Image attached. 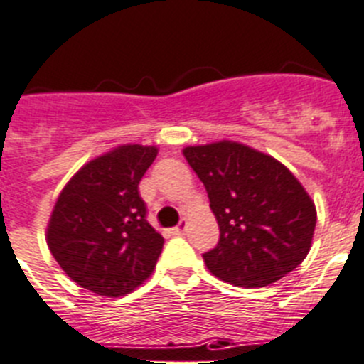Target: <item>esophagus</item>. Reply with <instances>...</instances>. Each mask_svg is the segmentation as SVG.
Segmentation results:
<instances>
[{"label": "esophagus", "instance_id": "obj_1", "mask_svg": "<svg viewBox=\"0 0 364 364\" xmlns=\"http://www.w3.org/2000/svg\"><path fill=\"white\" fill-rule=\"evenodd\" d=\"M186 231H188V220H182L176 228H173V235H184Z\"/></svg>", "mask_w": 364, "mask_h": 364}]
</instances>
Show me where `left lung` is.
<instances>
[{"label": "left lung", "mask_w": 364, "mask_h": 364, "mask_svg": "<svg viewBox=\"0 0 364 364\" xmlns=\"http://www.w3.org/2000/svg\"><path fill=\"white\" fill-rule=\"evenodd\" d=\"M184 156L205 186L218 222V245L204 255L216 278L265 287L306 258L316 205L282 162L231 141L189 146Z\"/></svg>", "instance_id": "left-lung-1"}]
</instances>
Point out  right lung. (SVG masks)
<instances>
[{
    "mask_svg": "<svg viewBox=\"0 0 364 364\" xmlns=\"http://www.w3.org/2000/svg\"><path fill=\"white\" fill-rule=\"evenodd\" d=\"M156 153L155 146H119L82 166L59 195L46 242L82 289L119 298L151 276L164 238L146 220L139 184Z\"/></svg>",
    "mask_w": 364,
    "mask_h": 364,
    "instance_id": "obj_1",
    "label": "right lung"
}]
</instances>
